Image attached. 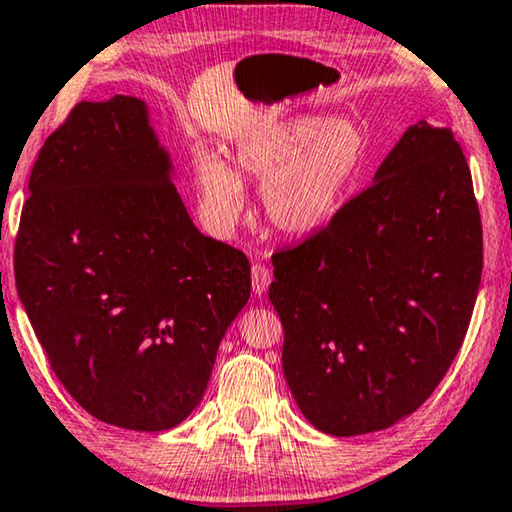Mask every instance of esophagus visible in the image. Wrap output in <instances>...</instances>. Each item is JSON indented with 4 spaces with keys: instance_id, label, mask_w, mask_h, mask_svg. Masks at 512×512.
<instances>
[{
    "instance_id": "1",
    "label": "esophagus",
    "mask_w": 512,
    "mask_h": 512,
    "mask_svg": "<svg viewBox=\"0 0 512 512\" xmlns=\"http://www.w3.org/2000/svg\"><path fill=\"white\" fill-rule=\"evenodd\" d=\"M271 280H273V275H271L269 269H266V266L253 264V291L257 296L266 294V289H269Z\"/></svg>"
}]
</instances>
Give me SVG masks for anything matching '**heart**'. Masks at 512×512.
I'll return each mask as SVG.
<instances>
[{"mask_svg":"<svg viewBox=\"0 0 512 512\" xmlns=\"http://www.w3.org/2000/svg\"><path fill=\"white\" fill-rule=\"evenodd\" d=\"M367 157L369 134L358 120L323 116H300L241 136L232 161L196 150L200 216L216 237L232 234L246 209L243 177H250L262 182V207L275 230L305 237L342 209Z\"/></svg>","mask_w":512,"mask_h":512,"instance_id":"obj_1","label":"heart"}]
</instances>
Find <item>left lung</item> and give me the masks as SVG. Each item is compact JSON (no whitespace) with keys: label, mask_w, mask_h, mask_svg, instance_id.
I'll list each match as a JSON object with an SVG mask.
<instances>
[{"label":"left lung","mask_w":512,"mask_h":512,"mask_svg":"<svg viewBox=\"0 0 512 512\" xmlns=\"http://www.w3.org/2000/svg\"><path fill=\"white\" fill-rule=\"evenodd\" d=\"M481 271L465 154L449 127L419 120L367 191L273 255L282 369L305 419L351 437L412 415L460 351Z\"/></svg>","instance_id":"8db88e82"}]
</instances>
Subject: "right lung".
Instances as JSON below:
<instances>
[{
	"label": "right lung",
	"instance_id": "1",
	"mask_svg": "<svg viewBox=\"0 0 512 512\" xmlns=\"http://www.w3.org/2000/svg\"><path fill=\"white\" fill-rule=\"evenodd\" d=\"M15 285L56 378L127 431H168L202 401L250 298V262L205 237L132 95L79 102L47 136L15 239Z\"/></svg>",
	"mask_w": 512,
	"mask_h": 512
}]
</instances>
